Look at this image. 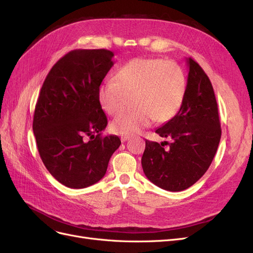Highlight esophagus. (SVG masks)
<instances>
[{"label": "esophagus", "instance_id": "obj_1", "mask_svg": "<svg viewBox=\"0 0 253 253\" xmlns=\"http://www.w3.org/2000/svg\"><path fill=\"white\" fill-rule=\"evenodd\" d=\"M128 139H129V136H121V137H120L121 142H126V141L128 140Z\"/></svg>", "mask_w": 253, "mask_h": 253}]
</instances>
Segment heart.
Wrapping results in <instances>:
<instances>
[{
    "label": "heart",
    "mask_w": 253,
    "mask_h": 253,
    "mask_svg": "<svg viewBox=\"0 0 253 253\" xmlns=\"http://www.w3.org/2000/svg\"><path fill=\"white\" fill-rule=\"evenodd\" d=\"M116 81H105L98 89L101 108L111 116L124 114L134 101L135 111L114 119L111 131L128 136L140 133L153 122L172 119L183 102L187 77L174 61L135 58L121 66Z\"/></svg>",
    "instance_id": "obj_1"
}]
</instances>
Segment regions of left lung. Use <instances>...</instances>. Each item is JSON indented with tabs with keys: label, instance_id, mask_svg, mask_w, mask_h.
<instances>
[{
	"label": "left lung",
	"instance_id": "8db88e82",
	"mask_svg": "<svg viewBox=\"0 0 253 253\" xmlns=\"http://www.w3.org/2000/svg\"><path fill=\"white\" fill-rule=\"evenodd\" d=\"M187 91L178 113L156 133L172 141L145 140L141 158L145 176L164 190H186L210 167L221 136L217 102L211 81L196 61L187 60ZM169 145L167 149L164 144Z\"/></svg>",
	"mask_w": 253,
	"mask_h": 253
}]
</instances>
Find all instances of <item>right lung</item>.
<instances>
[{"label": "right lung", "mask_w": 253, "mask_h": 253, "mask_svg": "<svg viewBox=\"0 0 253 253\" xmlns=\"http://www.w3.org/2000/svg\"><path fill=\"white\" fill-rule=\"evenodd\" d=\"M108 49H75L51 67L36 104L33 129L48 172L62 185L82 189L100 180L118 136H102L108 118L98 89L114 65Z\"/></svg>", "instance_id": "right-lung-1"}]
</instances>
